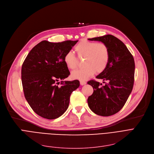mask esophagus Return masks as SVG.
<instances>
[{
  "instance_id": "esophagus-1",
  "label": "esophagus",
  "mask_w": 154,
  "mask_h": 154,
  "mask_svg": "<svg viewBox=\"0 0 154 154\" xmlns=\"http://www.w3.org/2000/svg\"><path fill=\"white\" fill-rule=\"evenodd\" d=\"M80 84H81V85H85L86 84V82L85 81H84V80H80Z\"/></svg>"
}]
</instances>
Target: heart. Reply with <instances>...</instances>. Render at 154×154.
<instances>
[{
	"mask_svg": "<svg viewBox=\"0 0 154 154\" xmlns=\"http://www.w3.org/2000/svg\"><path fill=\"white\" fill-rule=\"evenodd\" d=\"M75 49L79 58H85L83 63L85 66L72 72L74 78L86 79L92 76L95 71L101 72L106 68L109 51L105 44L83 39L77 44ZM64 62L69 69H74L77 67L78 61L72 51H68L64 56Z\"/></svg>",
	"mask_w": 154,
	"mask_h": 154,
	"instance_id": "b5f03b06",
	"label": "heart"
}]
</instances>
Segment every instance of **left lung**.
I'll list each match as a JSON object with an SVG mask.
<instances>
[{
	"instance_id": "left-lung-1",
	"label": "left lung",
	"mask_w": 154,
	"mask_h": 154,
	"mask_svg": "<svg viewBox=\"0 0 154 154\" xmlns=\"http://www.w3.org/2000/svg\"><path fill=\"white\" fill-rule=\"evenodd\" d=\"M101 41L109 51V60L106 68L96 77L106 82L105 86L94 80L88 84L93 88L88 98V104L95 114L108 116L118 113L125 105L133 89L135 61L127 46L115 36L108 34L88 39Z\"/></svg>"
}]
</instances>
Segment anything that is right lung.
I'll list each match as a JSON object with an SVG mask.
<instances>
[{"label":"right lung","mask_w":154,"mask_h":154,"mask_svg":"<svg viewBox=\"0 0 154 154\" xmlns=\"http://www.w3.org/2000/svg\"><path fill=\"white\" fill-rule=\"evenodd\" d=\"M78 41H42L31 50L22 66L25 98L42 118L53 120L61 116L69 106L71 93L79 86L78 80L63 81L70 74L64 56Z\"/></svg>","instance_id":"add662e5"}]
</instances>
